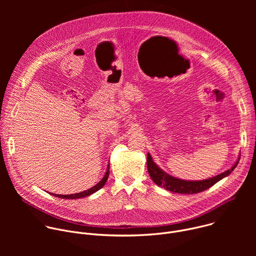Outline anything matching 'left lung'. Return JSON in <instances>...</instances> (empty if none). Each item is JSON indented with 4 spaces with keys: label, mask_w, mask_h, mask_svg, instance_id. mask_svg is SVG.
<instances>
[{
    "label": "left lung",
    "mask_w": 256,
    "mask_h": 256,
    "mask_svg": "<svg viewBox=\"0 0 256 256\" xmlns=\"http://www.w3.org/2000/svg\"><path fill=\"white\" fill-rule=\"evenodd\" d=\"M240 160V157L238 158L237 162L228 170L225 172H222L218 175H216L214 177L204 179V180H184L180 178H176L174 176L169 175L165 171H163L152 159V156L148 153L147 156V167L148 172L152 178V180L158 186H161L165 188L166 190H169L171 192L175 194H194L202 192L214 184H216L218 181L225 178L231 172L236 168Z\"/></svg>",
    "instance_id": "obj_1"
}]
</instances>
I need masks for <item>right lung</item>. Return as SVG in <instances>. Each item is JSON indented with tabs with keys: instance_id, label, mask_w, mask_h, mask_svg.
<instances>
[{
	"instance_id": "obj_1",
	"label": "right lung",
	"mask_w": 256,
	"mask_h": 256,
	"mask_svg": "<svg viewBox=\"0 0 256 256\" xmlns=\"http://www.w3.org/2000/svg\"><path fill=\"white\" fill-rule=\"evenodd\" d=\"M108 176H109V165L107 167V170L104 174V176L102 177V179L98 182L97 184H95L94 186H92L91 188L87 190H84L82 192H78V194H52L54 196H56V198H66V200H76V198H86V196H89L91 194H93L94 192H96L97 190H99L100 188H102L104 186V184H106V181L108 179Z\"/></svg>"
}]
</instances>
